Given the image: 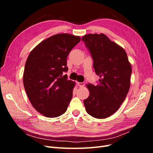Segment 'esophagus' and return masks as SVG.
Wrapping results in <instances>:
<instances>
[{"label":"esophagus","mask_w":153,"mask_h":153,"mask_svg":"<svg viewBox=\"0 0 153 153\" xmlns=\"http://www.w3.org/2000/svg\"><path fill=\"white\" fill-rule=\"evenodd\" d=\"M76 84H77V85L78 86L80 87H84L85 85V83L84 82H76Z\"/></svg>","instance_id":"34e87169"}]
</instances>
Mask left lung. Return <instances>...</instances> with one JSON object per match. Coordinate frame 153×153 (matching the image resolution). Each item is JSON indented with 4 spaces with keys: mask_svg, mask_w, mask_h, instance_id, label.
<instances>
[{
    "mask_svg": "<svg viewBox=\"0 0 153 153\" xmlns=\"http://www.w3.org/2000/svg\"><path fill=\"white\" fill-rule=\"evenodd\" d=\"M94 60L93 68L100 76L97 85L87 84L89 96L84 101L87 112L105 119L116 112L130 87L131 66L121 46L104 34H89L82 38Z\"/></svg>",
    "mask_w": 153,
    "mask_h": 153,
    "instance_id": "left-lung-1",
    "label": "left lung"
}]
</instances>
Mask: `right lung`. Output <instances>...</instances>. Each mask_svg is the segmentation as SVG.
I'll return each mask as SVG.
<instances>
[{
	"mask_svg": "<svg viewBox=\"0 0 153 153\" xmlns=\"http://www.w3.org/2000/svg\"><path fill=\"white\" fill-rule=\"evenodd\" d=\"M80 37L63 33L45 39L32 50L25 62L23 82L32 106L47 117L65 113L75 82L62 76L67 57Z\"/></svg>",
	"mask_w": 153,
	"mask_h": 153,
	"instance_id": "1",
	"label": "right lung"
}]
</instances>
